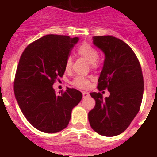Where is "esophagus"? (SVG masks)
Returning <instances> with one entry per match:
<instances>
[{"label":"esophagus","instance_id":"1","mask_svg":"<svg viewBox=\"0 0 157 157\" xmlns=\"http://www.w3.org/2000/svg\"><path fill=\"white\" fill-rule=\"evenodd\" d=\"M82 94H83L84 98H86V97L89 96V93L88 92H86V91H82Z\"/></svg>","mask_w":157,"mask_h":157}]
</instances>
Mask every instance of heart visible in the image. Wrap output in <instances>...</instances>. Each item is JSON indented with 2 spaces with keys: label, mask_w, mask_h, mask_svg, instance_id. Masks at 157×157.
Listing matches in <instances>:
<instances>
[{
  "label": "heart",
  "mask_w": 157,
  "mask_h": 157,
  "mask_svg": "<svg viewBox=\"0 0 157 157\" xmlns=\"http://www.w3.org/2000/svg\"><path fill=\"white\" fill-rule=\"evenodd\" d=\"M77 53L81 57L86 59L90 62L92 68H95L100 64V55L98 53V50L94 46L90 43L85 42L81 44L77 49ZM73 65V59L71 56H67L65 61V70L66 71H70ZM71 84L74 86L80 89L88 88L90 85V80L86 76H76L71 81Z\"/></svg>",
  "instance_id": "b5f03b06"
}]
</instances>
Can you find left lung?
<instances>
[{"label": "left lung", "instance_id": "obj_1", "mask_svg": "<svg viewBox=\"0 0 157 157\" xmlns=\"http://www.w3.org/2000/svg\"><path fill=\"white\" fill-rule=\"evenodd\" d=\"M94 44L103 50L105 60L98 81L99 91L107 90L109 97L100 92L90 94L95 106L89 112L91 128L103 136L124 132L138 114L144 95V76L139 59L123 40L111 36H95Z\"/></svg>", "mask_w": 157, "mask_h": 157}]
</instances>
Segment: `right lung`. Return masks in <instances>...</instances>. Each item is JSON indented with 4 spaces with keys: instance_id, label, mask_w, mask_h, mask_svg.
Wrapping results in <instances>:
<instances>
[{
    "instance_id": "add662e5",
    "label": "right lung",
    "mask_w": 157,
    "mask_h": 157,
    "mask_svg": "<svg viewBox=\"0 0 157 157\" xmlns=\"http://www.w3.org/2000/svg\"><path fill=\"white\" fill-rule=\"evenodd\" d=\"M78 37L46 35L33 41L21 54L13 81V91L21 111L33 127L53 134L65 129L71 110L82 94L67 88L56 94L53 85L65 71V61Z\"/></svg>"
}]
</instances>
